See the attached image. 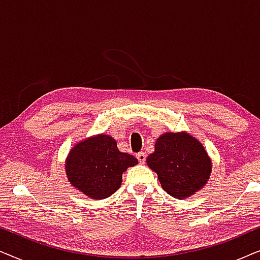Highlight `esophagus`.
Masks as SVG:
<instances>
[{
    "mask_svg": "<svg viewBox=\"0 0 260 260\" xmlns=\"http://www.w3.org/2000/svg\"><path fill=\"white\" fill-rule=\"evenodd\" d=\"M136 157L141 165H144L145 159H147V154H145V152H138V154L136 155Z\"/></svg>",
    "mask_w": 260,
    "mask_h": 260,
    "instance_id": "1",
    "label": "esophagus"
}]
</instances>
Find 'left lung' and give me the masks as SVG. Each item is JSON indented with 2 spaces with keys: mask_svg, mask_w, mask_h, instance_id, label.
Segmentation results:
<instances>
[{
  "mask_svg": "<svg viewBox=\"0 0 260 260\" xmlns=\"http://www.w3.org/2000/svg\"><path fill=\"white\" fill-rule=\"evenodd\" d=\"M147 165L157 174L163 189L179 200L202 189L212 173V159L205 147L186 131L162 134Z\"/></svg>",
  "mask_w": 260,
  "mask_h": 260,
  "instance_id": "left-lung-1",
  "label": "left lung"
}]
</instances>
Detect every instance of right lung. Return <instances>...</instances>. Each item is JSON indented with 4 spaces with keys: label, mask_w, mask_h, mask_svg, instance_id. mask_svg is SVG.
Returning a JSON list of instances; mask_svg holds the SVG:
<instances>
[{
    "label": "right lung",
    "mask_w": 260,
    "mask_h": 260,
    "mask_svg": "<svg viewBox=\"0 0 260 260\" xmlns=\"http://www.w3.org/2000/svg\"><path fill=\"white\" fill-rule=\"evenodd\" d=\"M138 163L133 155L118 150L115 138L98 134L78 142L65 161L69 182L94 200L109 198L118 189L123 173Z\"/></svg>",
    "instance_id": "obj_1"
}]
</instances>
